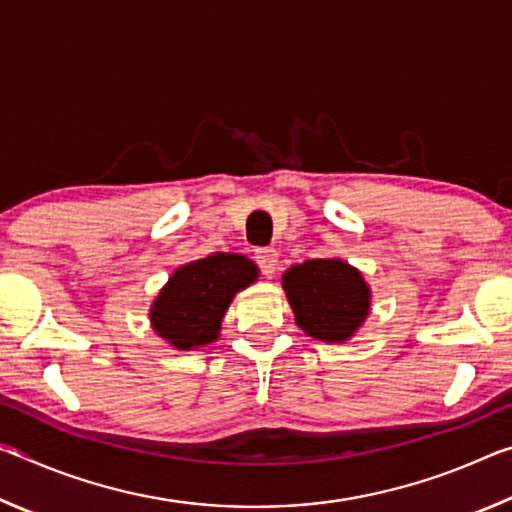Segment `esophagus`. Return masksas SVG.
I'll list each match as a JSON object with an SVG mask.
<instances>
[{"mask_svg":"<svg viewBox=\"0 0 512 512\" xmlns=\"http://www.w3.org/2000/svg\"><path fill=\"white\" fill-rule=\"evenodd\" d=\"M255 264L259 266L262 275L271 277L277 268V250L275 248H257L255 250Z\"/></svg>","mask_w":512,"mask_h":512,"instance_id":"1","label":"esophagus"}]
</instances>
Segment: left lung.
Returning <instances> with one entry per match:
<instances>
[{"mask_svg": "<svg viewBox=\"0 0 512 512\" xmlns=\"http://www.w3.org/2000/svg\"><path fill=\"white\" fill-rule=\"evenodd\" d=\"M296 323L318 341H348L370 309V289L341 259H307L282 277Z\"/></svg>", "mask_w": 512, "mask_h": 512, "instance_id": "8db88e82", "label": "left lung"}]
</instances>
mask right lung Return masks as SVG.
Returning <instances> with one entry per match:
<instances>
[{
    "instance_id": "add662e5",
    "label": "right lung",
    "mask_w": 512,
    "mask_h": 512,
    "mask_svg": "<svg viewBox=\"0 0 512 512\" xmlns=\"http://www.w3.org/2000/svg\"><path fill=\"white\" fill-rule=\"evenodd\" d=\"M255 280L257 266L235 253H216L180 266L153 302V329L178 350L212 343L235 293Z\"/></svg>"
}]
</instances>
